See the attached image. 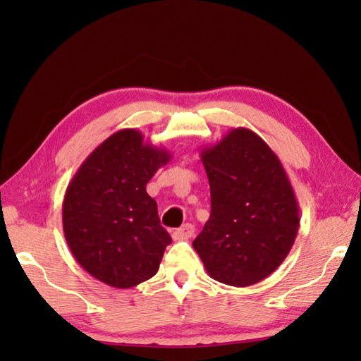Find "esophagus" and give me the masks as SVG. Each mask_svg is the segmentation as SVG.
Listing matches in <instances>:
<instances>
[{"label": "esophagus", "instance_id": "1", "mask_svg": "<svg viewBox=\"0 0 361 361\" xmlns=\"http://www.w3.org/2000/svg\"><path fill=\"white\" fill-rule=\"evenodd\" d=\"M194 231H195L194 226L190 224H186V225L180 226L178 229H175V231L172 233V237H173V240H186L194 235Z\"/></svg>", "mask_w": 361, "mask_h": 361}]
</instances>
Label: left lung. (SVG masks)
I'll list each match as a JSON object with an SVG mask.
<instances>
[{"mask_svg":"<svg viewBox=\"0 0 361 361\" xmlns=\"http://www.w3.org/2000/svg\"><path fill=\"white\" fill-rule=\"evenodd\" d=\"M211 216L192 242L212 279L248 287L287 257L299 229L295 190L278 155L248 128L202 149Z\"/></svg>","mask_w":361,"mask_h":361,"instance_id":"1","label":"left lung"}]
</instances>
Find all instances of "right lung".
Here are the masks:
<instances>
[{"instance_id": "1", "label": "right lung", "mask_w": 361, "mask_h": 361, "mask_svg": "<svg viewBox=\"0 0 361 361\" xmlns=\"http://www.w3.org/2000/svg\"><path fill=\"white\" fill-rule=\"evenodd\" d=\"M172 155L124 128L80 164L63 198V234L79 265L106 286L130 288L157 274L172 242L145 185Z\"/></svg>"}]
</instances>
